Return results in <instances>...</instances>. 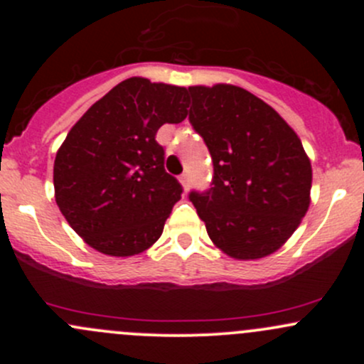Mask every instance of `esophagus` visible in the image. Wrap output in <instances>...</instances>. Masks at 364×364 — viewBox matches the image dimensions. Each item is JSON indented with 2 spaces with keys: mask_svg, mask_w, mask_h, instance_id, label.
Returning <instances> with one entry per match:
<instances>
[{
  "mask_svg": "<svg viewBox=\"0 0 364 364\" xmlns=\"http://www.w3.org/2000/svg\"><path fill=\"white\" fill-rule=\"evenodd\" d=\"M179 181H181V185L185 186V188H188V185H190V176H188V172H185V174L179 176Z\"/></svg>",
  "mask_w": 364,
  "mask_h": 364,
  "instance_id": "34e87169",
  "label": "esophagus"
}]
</instances>
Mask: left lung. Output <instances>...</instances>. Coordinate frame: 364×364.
Returning a JSON list of instances; mask_svg holds the SVG:
<instances>
[{
	"instance_id": "1",
	"label": "left lung",
	"mask_w": 364,
	"mask_h": 364,
	"mask_svg": "<svg viewBox=\"0 0 364 364\" xmlns=\"http://www.w3.org/2000/svg\"><path fill=\"white\" fill-rule=\"evenodd\" d=\"M188 119L213 160L211 186L190 192L213 243L253 260L277 252L310 205L311 165L271 105L230 84L188 87Z\"/></svg>"
}]
</instances>
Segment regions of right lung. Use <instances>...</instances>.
<instances>
[{"mask_svg":"<svg viewBox=\"0 0 364 364\" xmlns=\"http://www.w3.org/2000/svg\"><path fill=\"white\" fill-rule=\"evenodd\" d=\"M188 102L186 87L130 77L68 132L54 160L56 204L91 248L130 257L161 236L183 188L155 137L185 119Z\"/></svg>","mask_w":364,"mask_h":364,"instance_id":"add662e5","label":"right lung"}]
</instances>
